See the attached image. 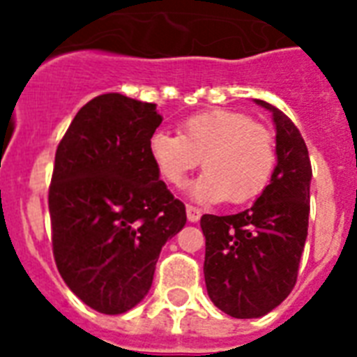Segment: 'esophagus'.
Wrapping results in <instances>:
<instances>
[{"label":"esophagus","instance_id":"34e87169","mask_svg":"<svg viewBox=\"0 0 357 357\" xmlns=\"http://www.w3.org/2000/svg\"><path fill=\"white\" fill-rule=\"evenodd\" d=\"M187 209V218H189V222H198L202 217V211L198 209V207L195 206H187L185 207Z\"/></svg>","mask_w":357,"mask_h":357}]
</instances>
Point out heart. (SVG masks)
I'll list each match as a JSON object with an SVG mask.
<instances>
[{
  "label": "heart",
  "mask_w": 357,
  "mask_h": 357,
  "mask_svg": "<svg viewBox=\"0 0 357 357\" xmlns=\"http://www.w3.org/2000/svg\"><path fill=\"white\" fill-rule=\"evenodd\" d=\"M179 133L157 131L150 139L151 159L168 183L181 185L204 162L206 172L190 185L198 202L246 204L271 183L278 162L274 135L248 114L211 109L183 120ZM204 161H201V157Z\"/></svg>",
  "instance_id": "heart-1"
}]
</instances>
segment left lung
<instances>
[{
	"label": "left lung",
	"instance_id": "1",
	"mask_svg": "<svg viewBox=\"0 0 357 357\" xmlns=\"http://www.w3.org/2000/svg\"><path fill=\"white\" fill-rule=\"evenodd\" d=\"M278 162L271 183L250 209L237 215H204L207 294L235 319H257L293 291L307 238L311 162L298 128L271 103Z\"/></svg>",
	"mask_w": 357,
	"mask_h": 357
}]
</instances>
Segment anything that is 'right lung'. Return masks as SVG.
Segmentation results:
<instances>
[{"label": "right lung", "instance_id": "1", "mask_svg": "<svg viewBox=\"0 0 357 357\" xmlns=\"http://www.w3.org/2000/svg\"><path fill=\"white\" fill-rule=\"evenodd\" d=\"M155 103L116 92L79 109L59 142L50 185L55 263L89 307L120 315L144 298L185 206L159 179L150 139Z\"/></svg>", "mask_w": 357, "mask_h": 357}]
</instances>
